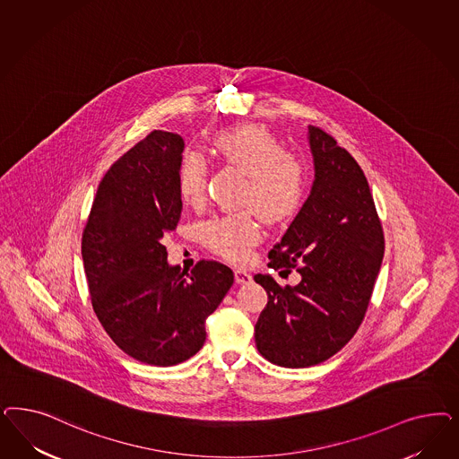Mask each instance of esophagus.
<instances>
[{
	"label": "esophagus",
	"mask_w": 459,
	"mask_h": 459,
	"mask_svg": "<svg viewBox=\"0 0 459 459\" xmlns=\"http://www.w3.org/2000/svg\"><path fill=\"white\" fill-rule=\"evenodd\" d=\"M235 281H237V283H248V281H252V275L243 268H237L235 270Z\"/></svg>",
	"instance_id": "34e87169"
}]
</instances>
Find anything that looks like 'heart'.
Returning a JSON list of instances; mask_svg holds the SVG:
<instances>
[{"mask_svg":"<svg viewBox=\"0 0 459 459\" xmlns=\"http://www.w3.org/2000/svg\"><path fill=\"white\" fill-rule=\"evenodd\" d=\"M212 150L222 162L245 174L239 204L252 207L264 221H285L300 206L306 191L304 162L296 153L281 150V142L265 126L243 125L222 130L212 138ZM206 184V159L195 150L184 152L178 169L182 203L203 206ZM201 237L211 252L243 264L262 239V228L251 209H243L204 222Z\"/></svg>","mask_w":459,"mask_h":459,"instance_id":"heart-1","label":"heart"}]
</instances>
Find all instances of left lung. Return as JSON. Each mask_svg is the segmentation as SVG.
<instances>
[{
	"label": "left lung",
	"mask_w": 459,
	"mask_h": 459,
	"mask_svg": "<svg viewBox=\"0 0 459 459\" xmlns=\"http://www.w3.org/2000/svg\"><path fill=\"white\" fill-rule=\"evenodd\" d=\"M316 180L270 266L302 281L281 287L255 275L268 294L255 325L260 355L285 368L319 365L355 336L384 258L382 222L367 178L348 150L319 126H309Z\"/></svg>",
	"instance_id": "left-lung-1"
}]
</instances>
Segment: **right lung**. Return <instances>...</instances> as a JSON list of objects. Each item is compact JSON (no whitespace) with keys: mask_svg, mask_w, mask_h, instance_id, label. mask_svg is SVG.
I'll return each mask as SVG.
<instances>
[{"mask_svg":"<svg viewBox=\"0 0 459 459\" xmlns=\"http://www.w3.org/2000/svg\"><path fill=\"white\" fill-rule=\"evenodd\" d=\"M184 140L155 130L104 174L82 231L91 304L121 351L172 367L206 341V319L233 285L231 268L199 260L167 264L162 238L178 228V169Z\"/></svg>","mask_w":459,"mask_h":459,"instance_id":"obj_1","label":"right lung"}]
</instances>
